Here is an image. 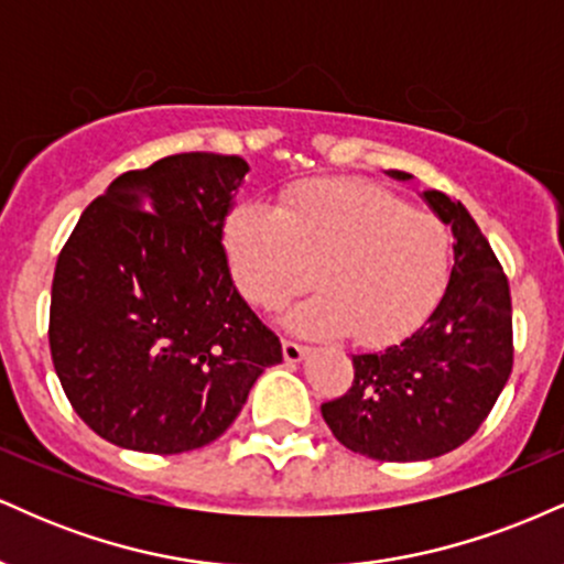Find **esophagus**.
Listing matches in <instances>:
<instances>
[{"instance_id":"obj_1","label":"esophagus","mask_w":564,"mask_h":564,"mask_svg":"<svg viewBox=\"0 0 564 564\" xmlns=\"http://www.w3.org/2000/svg\"><path fill=\"white\" fill-rule=\"evenodd\" d=\"M310 355V347H302L296 345V341H283V360L286 364H300V360H304Z\"/></svg>"}]
</instances>
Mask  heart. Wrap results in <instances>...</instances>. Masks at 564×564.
Listing matches in <instances>:
<instances>
[{
  "label": "heart",
  "instance_id": "obj_1",
  "mask_svg": "<svg viewBox=\"0 0 564 564\" xmlns=\"http://www.w3.org/2000/svg\"><path fill=\"white\" fill-rule=\"evenodd\" d=\"M225 249L241 294L262 310L318 281L323 291L283 318L294 334H352L358 345H384L437 302L451 236L437 217L379 185L315 183L281 209L238 206Z\"/></svg>",
  "mask_w": 564,
  "mask_h": 564
}]
</instances>
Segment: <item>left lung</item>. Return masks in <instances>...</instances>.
<instances>
[{"label":"left lung","instance_id":"left-lung-1","mask_svg":"<svg viewBox=\"0 0 564 564\" xmlns=\"http://www.w3.org/2000/svg\"><path fill=\"white\" fill-rule=\"evenodd\" d=\"M422 198L456 241L443 296L405 339L352 355V387L321 405L334 437L377 462H426L467 443L507 384L514 355L509 281L488 238L462 200L440 191Z\"/></svg>","mask_w":564,"mask_h":564}]
</instances>
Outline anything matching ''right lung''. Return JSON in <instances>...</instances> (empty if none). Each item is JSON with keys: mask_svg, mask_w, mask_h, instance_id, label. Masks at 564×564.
<instances>
[{"mask_svg": "<svg viewBox=\"0 0 564 564\" xmlns=\"http://www.w3.org/2000/svg\"><path fill=\"white\" fill-rule=\"evenodd\" d=\"M249 164L177 153L124 172L84 209L55 264L50 352L82 422L142 453L209 445L236 422L281 341L223 249Z\"/></svg>", "mask_w": 564, "mask_h": 564, "instance_id": "1", "label": "right lung"}]
</instances>
